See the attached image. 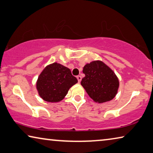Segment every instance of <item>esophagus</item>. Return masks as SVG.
<instances>
[{"label": "esophagus", "mask_w": 153, "mask_h": 153, "mask_svg": "<svg viewBox=\"0 0 153 153\" xmlns=\"http://www.w3.org/2000/svg\"><path fill=\"white\" fill-rule=\"evenodd\" d=\"M76 78H77V79H78V81H79V83H80V82H81V79H82V78H81V76H76Z\"/></svg>", "instance_id": "34e87169"}]
</instances>
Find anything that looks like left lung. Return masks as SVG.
<instances>
[{
	"mask_svg": "<svg viewBox=\"0 0 153 153\" xmlns=\"http://www.w3.org/2000/svg\"><path fill=\"white\" fill-rule=\"evenodd\" d=\"M85 77L81 85L94 101L103 103L114 98L117 93L119 80L114 72L101 61H93L83 67Z\"/></svg>",
	"mask_w": 153,
	"mask_h": 153,
	"instance_id": "obj_1",
	"label": "left lung"
}]
</instances>
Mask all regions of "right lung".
Instances as JSON below:
<instances>
[{
  "instance_id": "add662e5",
  "label": "right lung",
  "mask_w": 153,
  "mask_h": 153,
  "mask_svg": "<svg viewBox=\"0 0 153 153\" xmlns=\"http://www.w3.org/2000/svg\"><path fill=\"white\" fill-rule=\"evenodd\" d=\"M77 82L69 68L55 62L42 70L37 79L36 88L44 100L57 102L64 98L69 89Z\"/></svg>"
}]
</instances>
